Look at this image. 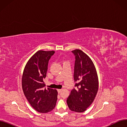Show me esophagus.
<instances>
[{
    "label": "esophagus",
    "instance_id": "1",
    "mask_svg": "<svg viewBox=\"0 0 127 127\" xmlns=\"http://www.w3.org/2000/svg\"><path fill=\"white\" fill-rule=\"evenodd\" d=\"M57 91H58V93H60V92H61V91H62V89H61V90H58Z\"/></svg>",
    "mask_w": 127,
    "mask_h": 127
}]
</instances>
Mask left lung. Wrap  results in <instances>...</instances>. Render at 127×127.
I'll return each mask as SVG.
<instances>
[{
	"instance_id": "1",
	"label": "left lung",
	"mask_w": 127,
	"mask_h": 127,
	"mask_svg": "<svg viewBox=\"0 0 127 127\" xmlns=\"http://www.w3.org/2000/svg\"><path fill=\"white\" fill-rule=\"evenodd\" d=\"M75 57L74 78L76 89L67 98L69 108L76 112H83L93 103L98 88V77L94 64L86 53L79 49L72 51Z\"/></svg>"
}]
</instances>
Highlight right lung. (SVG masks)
<instances>
[{"instance_id":"add662e5","label":"right lung","mask_w":127,"mask_h":127,"mask_svg":"<svg viewBox=\"0 0 127 127\" xmlns=\"http://www.w3.org/2000/svg\"><path fill=\"white\" fill-rule=\"evenodd\" d=\"M54 51L36 52L28 61L22 76V88L26 98L33 108L40 113H48L55 108L58 92L44 88L50 59Z\"/></svg>"}]
</instances>
